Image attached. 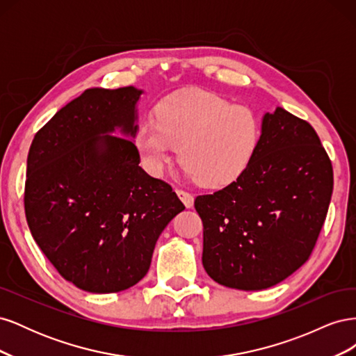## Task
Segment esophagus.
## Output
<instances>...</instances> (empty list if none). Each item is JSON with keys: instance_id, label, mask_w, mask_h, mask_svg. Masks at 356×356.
I'll use <instances>...</instances> for the list:
<instances>
[{"instance_id": "1", "label": "esophagus", "mask_w": 356, "mask_h": 356, "mask_svg": "<svg viewBox=\"0 0 356 356\" xmlns=\"http://www.w3.org/2000/svg\"><path fill=\"white\" fill-rule=\"evenodd\" d=\"M175 191H177V195L179 196V199L182 200V203H184L187 208H191V207H193V202H195V197H193L191 193H188V191H186V190H182V188H177Z\"/></svg>"}]
</instances>
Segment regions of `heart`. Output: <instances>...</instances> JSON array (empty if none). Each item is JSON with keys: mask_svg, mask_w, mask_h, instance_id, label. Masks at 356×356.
<instances>
[{"mask_svg": "<svg viewBox=\"0 0 356 356\" xmlns=\"http://www.w3.org/2000/svg\"><path fill=\"white\" fill-rule=\"evenodd\" d=\"M156 122L138 126L134 141L144 168L160 175L178 147V160L199 186L232 184L250 166L260 143V122L246 105L188 89L161 99Z\"/></svg>", "mask_w": 356, "mask_h": 356, "instance_id": "heart-1", "label": "heart"}]
</instances>
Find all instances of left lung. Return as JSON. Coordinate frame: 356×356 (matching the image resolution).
<instances>
[{
  "label": "left lung",
  "instance_id": "1",
  "mask_svg": "<svg viewBox=\"0 0 356 356\" xmlns=\"http://www.w3.org/2000/svg\"><path fill=\"white\" fill-rule=\"evenodd\" d=\"M331 195L332 165L315 129L277 106L243 174L195 200L204 270L243 291L282 282L314 252Z\"/></svg>",
  "mask_w": 356,
  "mask_h": 356
}]
</instances>
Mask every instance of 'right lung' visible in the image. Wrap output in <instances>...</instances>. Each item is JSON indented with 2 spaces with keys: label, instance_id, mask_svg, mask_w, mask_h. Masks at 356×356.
<instances>
[{
  "label": "right lung",
  "instance_id": "add662e5",
  "mask_svg": "<svg viewBox=\"0 0 356 356\" xmlns=\"http://www.w3.org/2000/svg\"><path fill=\"white\" fill-rule=\"evenodd\" d=\"M141 90H84L35 134L25 215L56 270L89 293H118L147 275L156 242L184 209L166 181L139 166L134 141Z\"/></svg>",
  "mask_w": 356,
  "mask_h": 356
}]
</instances>
